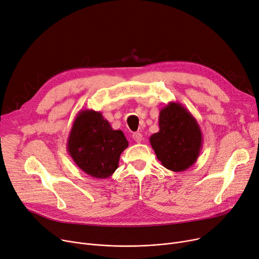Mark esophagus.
<instances>
[{
    "instance_id": "34e87169",
    "label": "esophagus",
    "mask_w": 259,
    "mask_h": 259,
    "mask_svg": "<svg viewBox=\"0 0 259 259\" xmlns=\"http://www.w3.org/2000/svg\"><path fill=\"white\" fill-rule=\"evenodd\" d=\"M132 138L137 143H141L143 141V134L140 132H135L132 134Z\"/></svg>"
}]
</instances>
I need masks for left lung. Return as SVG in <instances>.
<instances>
[{
    "label": "left lung",
    "mask_w": 259,
    "mask_h": 259,
    "mask_svg": "<svg viewBox=\"0 0 259 259\" xmlns=\"http://www.w3.org/2000/svg\"><path fill=\"white\" fill-rule=\"evenodd\" d=\"M158 126L159 131L149 140L161 165L174 172L194 165L202 147V134L188 109L170 102L159 111Z\"/></svg>",
    "instance_id": "obj_1"
}]
</instances>
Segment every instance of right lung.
I'll return each instance as SVG.
<instances>
[{"label": "right lung", "instance_id": "1", "mask_svg": "<svg viewBox=\"0 0 259 259\" xmlns=\"http://www.w3.org/2000/svg\"><path fill=\"white\" fill-rule=\"evenodd\" d=\"M120 130H113L101 112L80 110L71 127L67 150L76 166L94 179H108L128 147Z\"/></svg>", "mask_w": 259, "mask_h": 259}]
</instances>
